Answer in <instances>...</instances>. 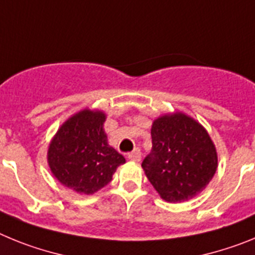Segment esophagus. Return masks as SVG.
Returning <instances> with one entry per match:
<instances>
[{
	"instance_id": "esophagus-1",
	"label": "esophagus",
	"mask_w": 255,
	"mask_h": 255,
	"mask_svg": "<svg viewBox=\"0 0 255 255\" xmlns=\"http://www.w3.org/2000/svg\"><path fill=\"white\" fill-rule=\"evenodd\" d=\"M140 157H141V153H140V150L138 149V148H136V149H134L131 153H129V154H128V158H129L130 161H132V162H139V161H140Z\"/></svg>"
}]
</instances>
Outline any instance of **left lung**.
<instances>
[{
    "label": "left lung",
    "instance_id": "8db88e82",
    "mask_svg": "<svg viewBox=\"0 0 255 255\" xmlns=\"http://www.w3.org/2000/svg\"><path fill=\"white\" fill-rule=\"evenodd\" d=\"M152 152L141 163L144 173L168 203H181L207 188L218 167L216 145L199 121L181 111L154 119Z\"/></svg>",
    "mask_w": 255,
    "mask_h": 255
}]
</instances>
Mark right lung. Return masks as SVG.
<instances>
[{
  "label": "right lung",
  "instance_id": "1",
  "mask_svg": "<svg viewBox=\"0 0 255 255\" xmlns=\"http://www.w3.org/2000/svg\"><path fill=\"white\" fill-rule=\"evenodd\" d=\"M107 115L84 108L58 128L47 150L52 175L61 185L79 194L92 195L112 180L124 155L112 148L103 125Z\"/></svg>",
  "mask_w": 255,
  "mask_h": 255
}]
</instances>
